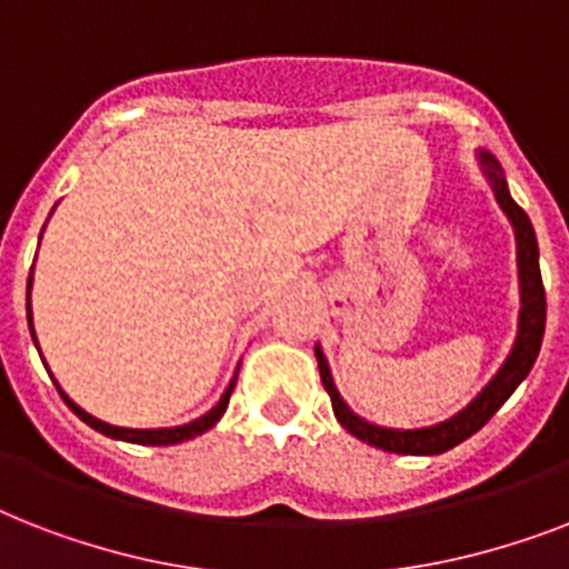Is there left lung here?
I'll list each match as a JSON object with an SVG mask.
<instances>
[{
  "mask_svg": "<svg viewBox=\"0 0 569 569\" xmlns=\"http://www.w3.org/2000/svg\"><path fill=\"white\" fill-rule=\"evenodd\" d=\"M481 164H485L487 177L493 182L496 200L505 209V214L511 218L513 232H517V266H520V295H522V310H520V333L513 342L511 357L505 360L490 383L481 389V396L469 407H463L458 416H451L449 422L431 425V428H419V431H392V428H378V425L363 422L360 416L351 413L348 405L339 398L333 378H330L328 360L321 355V348H316V360H319L321 383L328 389L330 405L337 413L339 425L348 433H355L357 440L369 442L375 449L396 451V455H442V451L455 449L458 442L469 440L472 433L481 431L490 416L511 398V392L520 387L526 375L531 372V366L538 360L540 342H543V328H547V292H543V280H540V262H538V239H535V227H531L529 214L522 212L520 206L513 203V197L508 194L505 186L502 168L496 162L493 156L481 150Z\"/></svg>",
  "mask_w": 569,
  "mask_h": 569,
  "instance_id": "left-lung-1",
  "label": "left lung"
}]
</instances>
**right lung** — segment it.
<instances>
[{
    "instance_id": "add662e5",
    "label": "right lung",
    "mask_w": 569,
    "mask_h": 569,
    "mask_svg": "<svg viewBox=\"0 0 569 569\" xmlns=\"http://www.w3.org/2000/svg\"><path fill=\"white\" fill-rule=\"evenodd\" d=\"M29 292H31V274H29ZM29 328H31V303H29ZM34 346H38V339H34ZM239 375V372H236ZM58 387V383H56ZM232 387H236V378L230 380V387H227V392L221 396V401L209 410L206 416H200V419H194V422L189 425H180V428H147V431H141V428H118V425H109V422H100V419H93L91 413H84L82 407L73 405L70 398L61 392V387H58V392H61V398H64V405L73 410L79 419H82L84 425H91L93 431L106 433V437H114V440H127V442H138V446H173V442H186V440H194V437H200L203 431H209L218 419L223 416V410H227V405H230V396H232Z\"/></svg>"
}]
</instances>
